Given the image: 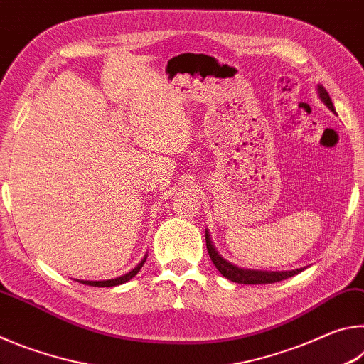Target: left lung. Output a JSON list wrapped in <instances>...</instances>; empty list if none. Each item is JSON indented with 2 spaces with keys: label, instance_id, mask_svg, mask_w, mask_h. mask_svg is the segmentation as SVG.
Listing matches in <instances>:
<instances>
[{
  "label": "left lung",
  "instance_id": "8db88e82",
  "mask_svg": "<svg viewBox=\"0 0 364 364\" xmlns=\"http://www.w3.org/2000/svg\"><path fill=\"white\" fill-rule=\"evenodd\" d=\"M318 91H319V97L324 101L326 106H328L331 110H334V106H332V101L328 95V91L324 90V86L319 85L318 86ZM205 242H207V250H208V255H210V260L213 262L215 268H217L221 274L228 278L230 281L234 282H239V284H273V282H278L282 279H287L291 278V276L300 273V271L304 269H292V271H254V269H242V268H237L234 267V264L228 263L226 260H223L218 254L217 250L213 249L210 237H208V232H205Z\"/></svg>",
  "mask_w": 364,
  "mask_h": 364
}]
</instances>
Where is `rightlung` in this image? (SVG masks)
Segmentation results:
<instances>
[{"label": "right lung", "mask_w": 364, "mask_h": 364, "mask_svg": "<svg viewBox=\"0 0 364 364\" xmlns=\"http://www.w3.org/2000/svg\"><path fill=\"white\" fill-rule=\"evenodd\" d=\"M146 262V257L141 260V263H138L136 268H133L130 273L123 274L120 276V278H115V279H107V281H78V282H83V284L86 286H93V287H112V286H119V284H123V282L130 281L132 278H134V276L138 274V271L143 268V264Z\"/></svg>", "instance_id": "add662e5"}]
</instances>
